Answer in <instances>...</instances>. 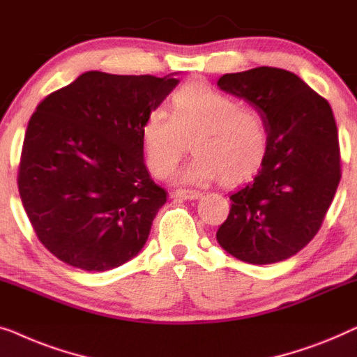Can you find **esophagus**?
<instances>
[{
    "label": "esophagus",
    "mask_w": 357,
    "mask_h": 357,
    "mask_svg": "<svg viewBox=\"0 0 357 357\" xmlns=\"http://www.w3.org/2000/svg\"><path fill=\"white\" fill-rule=\"evenodd\" d=\"M173 197H176V199H184V200H195V199H199L200 194L199 190H185V189H178V190H174V192L172 194Z\"/></svg>",
    "instance_id": "34e87169"
}]
</instances>
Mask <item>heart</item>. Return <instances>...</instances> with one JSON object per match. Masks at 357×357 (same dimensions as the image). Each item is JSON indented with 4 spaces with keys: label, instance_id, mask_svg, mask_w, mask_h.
<instances>
[{
    "label": "heart",
    "instance_id": "1",
    "mask_svg": "<svg viewBox=\"0 0 357 357\" xmlns=\"http://www.w3.org/2000/svg\"><path fill=\"white\" fill-rule=\"evenodd\" d=\"M147 165L165 178L192 145L194 157L179 169L183 184H207L222 178L225 185L248 179L267 150V129L257 109L205 82H190L172 97V112L153 107L140 126Z\"/></svg>",
    "mask_w": 357,
    "mask_h": 357
}]
</instances>
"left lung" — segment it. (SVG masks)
<instances>
[{
	"instance_id": "obj_1",
	"label": "left lung",
	"mask_w": 357,
	"mask_h": 357,
	"mask_svg": "<svg viewBox=\"0 0 357 357\" xmlns=\"http://www.w3.org/2000/svg\"><path fill=\"white\" fill-rule=\"evenodd\" d=\"M217 85L257 109L267 129L259 172L229 197L233 204L217 241L243 262H281L317 234L340 184L333 112L327 100L284 69L225 74Z\"/></svg>"
}]
</instances>
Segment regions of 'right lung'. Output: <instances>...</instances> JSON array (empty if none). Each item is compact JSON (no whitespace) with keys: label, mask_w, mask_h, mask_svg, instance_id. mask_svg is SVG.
<instances>
[{"label":"right lung","mask_w":357,"mask_h":357,"mask_svg":"<svg viewBox=\"0 0 357 357\" xmlns=\"http://www.w3.org/2000/svg\"><path fill=\"white\" fill-rule=\"evenodd\" d=\"M89 71L30 118L19 194L42 244L85 272H107L147 243L167 192L150 178L140 126L179 84Z\"/></svg>","instance_id":"obj_1"}]
</instances>
